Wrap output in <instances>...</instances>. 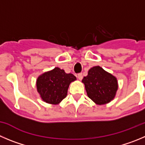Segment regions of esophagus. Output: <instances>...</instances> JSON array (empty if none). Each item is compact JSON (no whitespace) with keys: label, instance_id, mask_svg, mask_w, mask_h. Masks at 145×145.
I'll return each mask as SVG.
<instances>
[{"label":"esophagus","instance_id":"obj_1","mask_svg":"<svg viewBox=\"0 0 145 145\" xmlns=\"http://www.w3.org/2000/svg\"><path fill=\"white\" fill-rule=\"evenodd\" d=\"M77 77H78V79H79V80H82V79H83V75H82V74H79L77 75Z\"/></svg>","mask_w":145,"mask_h":145}]
</instances>
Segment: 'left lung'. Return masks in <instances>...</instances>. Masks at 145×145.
<instances>
[{
    "label": "left lung",
    "instance_id": "left-lung-1",
    "mask_svg": "<svg viewBox=\"0 0 145 145\" xmlns=\"http://www.w3.org/2000/svg\"><path fill=\"white\" fill-rule=\"evenodd\" d=\"M89 98L97 105L109 103L115 97L118 82L115 76L100 66H94L82 79Z\"/></svg>",
    "mask_w": 145,
    "mask_h": 145
}]
</instances>
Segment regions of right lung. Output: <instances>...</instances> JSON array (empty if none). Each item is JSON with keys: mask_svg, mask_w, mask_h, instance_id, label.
Here are the masks:
<instances>
[{"mask_svg": "<svg viewBox=\"0 0 145 145\" xmlns=\"http://www.w3.org/2000/svg\"><path fill=\"white\" fill-rule=\"evenodd\" d=\"M76 79L72 74L56 67L39 76L36 80L37 91L45 102L58 105L66 97L69 84Z\"/></svg>", "mask_w": 145, "mask_h": 145, "instance_id": "right-lung-1", "label": "right lung"}]
</instances>
